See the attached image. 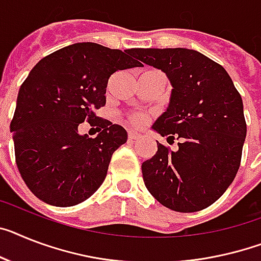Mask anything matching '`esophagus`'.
Wrapping results in <instances>:
<instances>
[{
  "instance_id": "esophagus-1",
  "label": "esophagus",
  "mask_w": 261,
  "mask_h": 261,
  "mask_svg": "<svg viewBox=\"0 0 261 261\" xmlns=\"http://www.w3.org/2000/svg\"><path fill=\"white\" fill-rule=\"evenodd\" d=\"M139 138H141V134H139V133H137V131H128V139H130V141H137Z\"/></svg>"
}]
</instances>
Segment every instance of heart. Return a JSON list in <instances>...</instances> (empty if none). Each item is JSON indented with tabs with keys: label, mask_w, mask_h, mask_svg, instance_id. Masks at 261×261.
I'll list each match as a JSON object with an SVG mask.
<instances>
[{
	"label": "heart",
	"mask_w": 261,
	"mask_h": 261,
	"mask_svg": "<svg viewBox=\"0 0 261 261\" xmlns=\"http://www.w3.org/2000/svg\"><path fill=\"white\" fill-rule=\"evenodd\" d=\"M128 119H130V122L133 124H135V126H142V124L146 122V115L142 113H135V114H131L130 117H128Z\"/></svg>",
	"instance_id": "obj_1"
}]
</instances>
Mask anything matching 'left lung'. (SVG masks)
<instances>
[{
	"label": "left lung",
	"instance_id": "left-lung-1",
	"mask_svg": "<svg viewBox=\"0 0 261 261\" xmlns=\"http://www.w3.org/2000/svg\"><path fill=\"white\" fill-rule=\"evenodd\" d=\"M138 60L166 73L172 91L167 110L152 128L171 151L158 143L142 174L150 194L164 207L196 212L215 203L229 187L242 161L247 124L243 100L231 76L196 50L135 49Z\"/></svg>",
	"mask_w": 261,
	"mask_h": 261
}]
</instances>
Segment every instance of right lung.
I'll list each match as a JSON object with an SVG mask.
<instances>
[{
	"instance_id": "add662e5",
	"label": "right lung",
	"mask_w": 261,
	"mask_h": 261,
	"mask_svg": "<svg viewBox=\"0 0 261 261\" xmlns=\"http://www.w3.org/2000/svg\"><path fill=\"white\" fill-rule=\"evenodd\" d=\"M135 49H109L93 42L66 46L42 58L19 87L10 133L15 163L30 191L47 204L71 207L103 183L114 151L127 141L119 124L95 115L106 105L109 78L141 66ZM96 120L97 138L77 126Z\"/></svg>"
}]
</instances>
